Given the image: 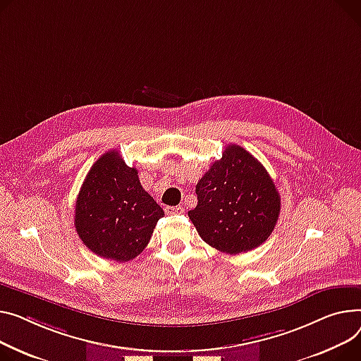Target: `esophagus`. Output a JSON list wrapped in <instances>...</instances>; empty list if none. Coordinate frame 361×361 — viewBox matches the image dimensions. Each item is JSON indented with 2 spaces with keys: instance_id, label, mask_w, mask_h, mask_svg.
<instances>
[{
  "instance_id": "34e87169",
  "label": "esophagus",
  "mask_w": 361,
  "mask_h": 361,
  "mask_svg": "<svg viewBox=\"0 0 361 361\" xmlns=\"http://www.w3.org/2000/svg\"><path fill=\"white\" fill-rule=\"evenodd\" d=\"M165 213L166 214H177V213H183L184 209L183 206H165Z\"/></svg>"
}]
</instances>
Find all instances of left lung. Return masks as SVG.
<instances>
[{"label": "left lung", "mask_w": 361, "mask_h": 361, "mask_svg": "<svg viewBox=\"0 0 361 361\" xmlns=\"http://www.w3.org/2000/svg\"><path fill=\"white\" fill-rule=\"evenodd\" d=\"M197 206L188 212L200 238L226 254L247 252L271 235L280 196L266 168L239 145H228L196 185Z\"/></svg>", "instance_id": "1"}]
</instances>
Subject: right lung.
I'll list each match as a JSON object with an SVG mask.
<instances>
[{
  "mask_svg": "<svg viewBox=\"0 0 361 361\" xmlns=\"http://www.w3.org/2000/svg\"><path fill=\"white\" fill-rule=\"evenodd\" d=\"M162 216L140 185L136 168L113 149L94 162L81 185L75 229L95 255L125 262L145 250Z\"/></svg>",
  "mask_w": 361,
  "mask_h": 361,
  "instance_id": "1",
  "label": "right lung"
}]
</instances>
